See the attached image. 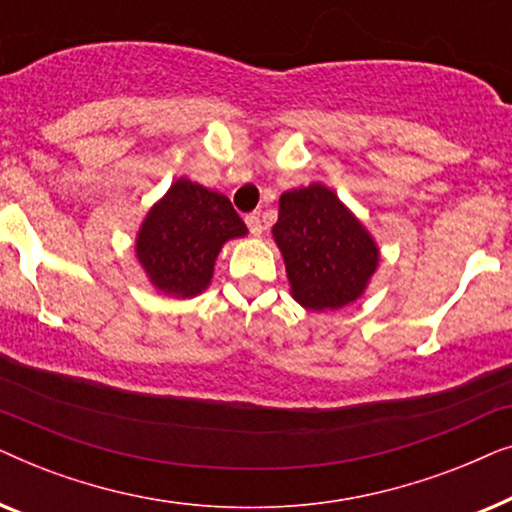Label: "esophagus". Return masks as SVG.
I'll return each instance as SVG.
<instances>
[{"label":"esophagus","instance_id":"obj_1","mask_svg":"<svg viewBox=\"0 0 512 512\" xmlns=\"http://www.w3.org/2000/svg\"><path fill=\"white\" fill-rule=\"evenodd\" d=\"M244 221H247L249 233L254 235V237H258V235L263 233V219H261V214H249Z\"/></svg>","mask_w":512,"mask_h":512}]
</instances>
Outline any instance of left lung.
I'll use <instances>...</instances> for the list:
<instances>
[{
  "label": "left lung",
  "mask_w": 512,
  "mask_h": 512,
  "mask_svg": "<svg viewBox=\"0 0 512 512\" xmlns=\"http://www.w3.org/2000/svg\"><path fill=\"white\" fill-rule=\"evenodd\" d=\"M291 296L305 310L352 305L380 265V249L352 209L324 184L282 193L272 226Z\"/></svg>",
  "instance_id": "obj_1"
}]
</instances>
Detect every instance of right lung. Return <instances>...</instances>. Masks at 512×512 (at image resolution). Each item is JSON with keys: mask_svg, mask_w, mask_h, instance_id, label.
Masks as SVG:
<instances>
[{"mask_svg": "<svg viewBox=\"0 0 512 512\" xmlns=\"http://www.w3.org/2000/svg\"><path fill=\"white\" fill-rule=\"evenodd\" d=\"M247 233L226 195L181 177L146 212L135 254L160 293L195 298L212 284L223 244Z\"/></svg>", "mask_w": 512, "mask_h": 512, "instance_id": "1", "label": "right lung"}]
</instances>
